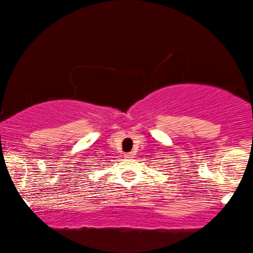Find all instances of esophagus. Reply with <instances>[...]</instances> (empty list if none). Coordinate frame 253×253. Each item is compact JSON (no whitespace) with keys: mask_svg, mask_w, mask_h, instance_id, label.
Listing matches in <instances>:
<instances>
[{"mask_svg":"<svg viewBox=\"0 0 253 253\" xmlns=\"http://www.w3.org/2000/svg\"><path fill=\"white\" fill-rule=\"evenodd\" d=\"M133 153H132V152H130V153H126V158H127V159H131V158H133Z\"/></svg>","mask_w":253,"mask_h":253,"instance_id":"obj_1","label":"esophagus"}]
</instances>
